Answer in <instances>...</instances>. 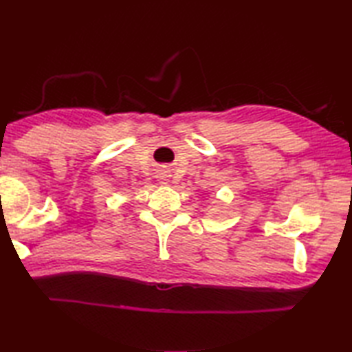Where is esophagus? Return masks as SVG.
I'll use <instances>...</instances> for the list:
<instances>
[{
    "label": "esophagus",
    "mask_w": 352,
    "mask_h": 352,
    "mask_svg": "<svg viewBox=\"0 0 352 352\" xmlns=\"http://www.w3.org/2000/svg\"><path fill=\"white\" fill-rule=\"evenodd\" d=\"M169 170H166V169H160L159 170V174H157V178H159V183L160 184H168L169 183Z\"/></svg>",
    "instance_id": "34e87169"
}]
</instances>
